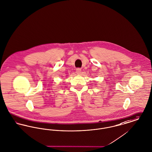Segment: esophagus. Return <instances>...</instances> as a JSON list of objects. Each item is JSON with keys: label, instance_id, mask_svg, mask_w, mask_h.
Returning <instances> with one entry per match:
<instances>
[{"label": "esophagus", "instance_id": "1", "mask_svg": "<svg viewBox=\"0 0 152 152\" xmlns=\"http://www.w3.org/2000/svg\"><path fill=\"white\" fill-rule=\"evenodd\" d=\"M76 73L77 74H80L81 73V69L80 68H78L76 69Z\"/></svg>", "mask_w": 152, "mask_h": 152}]
</instances>
